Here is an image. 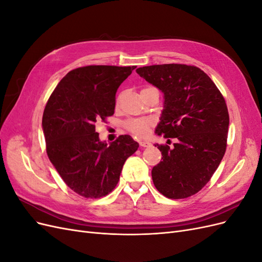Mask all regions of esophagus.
I'll return each instance as SVG.
<instances>
[{
    "label": "esophagus",
    "instance_id": "obj_1",
    "mask_svg": "<svg viewBox=\"0 0 262 262\" xmlns=\"http://www.w3.org/2000/svg\"><path fill=\"white\" fill-rule=\"evenodd\" d=\"M139 144H140V146L141 147H147V146H149L150 145V143L148 141H139Z\"/></svg>",
    "mask_w": 262,
    "mask_h": 262
}]
</instances>
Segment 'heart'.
Returning <instances> with one entry per match:
<instances>
[{"mask_svg": "<svg viewBox=\"0 0 262 262\" xmlns=\"http://www.w3.org/2000/svg\"><path fill=\"white\" fill-rule=\"evenodd\" d=\"M147 89H149V87H146V89H143L142 91H145ZM154 122L152 119H148V118L131 119V120L125 122V129L129 132L133 133L134 136H137L139 138H143L149 132Z\"/></svg>", "mask_w": 262, "mask_h": 262, "instance_id": "1", "label": "heart"}]
</instances>
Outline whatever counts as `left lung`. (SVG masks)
I'll return each mask as SVG.
<instances>
[{
  "label": "left lung",
  "mask_w": 262,
  "mask_h": 262,
  "mask_svg": "<svg viewBox=\"0 0 262 262\" xmlns=\"http://www.w3.org/2000/svg\"><path fill=\"white\" fill-rule=\"evenodd\" d=\"M137 73L164 93L156 134L177 141L173 147L155 145L163 161L152 169L154 186L169 199L193 195L210 181L225 154L229 116L223 95L194 66L157 64L139 68Z\"/></svg>",
  "instance_id": "8db88e82"
}]
</instances>
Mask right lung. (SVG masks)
Segmentation results:
<instances>
[{
  "instance_id": "add662e5",
  "label": "right lung",
  "mask_w": 262,
  "mask_h": 262,
  "mask_svg": "<svg viewBox=\"0 0 262 262\" xmlns=\"http://www.w3.org/2000/svg\"><path fill=\"white\" fill-rule=\"evenodd\" d=\"M136 67L87 66L62 78L47 101L42 129L47 154L68 187L97 199L116 188L123 164L139 147L130 136L99 141L96 122L113 116L118 87Z\"/></svg>"
}]
</instances>
